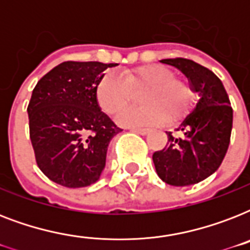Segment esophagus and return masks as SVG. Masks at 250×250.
Wrapping results in <instances>:
<instances>
[{
    "instance_id": "esophagus-1",
    "label": "esophagus",
    "mask_w": 250,
    "mask_h": 250,
    "mask_svg": "<svg viewBox=\"0 0 250 250\" xmlns=\"http://www.w3.org/2000/svg\"><path fill=\"white\" fill-rule=\"evenodd\" d=\"M132 131H135V132L140 133V135H148L149 132H150V129L149 128H139V127H133V128H131Z\"/></svg>"
}]
</instances>
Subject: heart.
I'll return each mask as SVG.
<instances>
[{
	"label": "heart",
	"instance_id": "obj_1",
	"mask_svg": "<svg viewBox=\"0 0 250 250\" xmlns=\"http://www.w3.org/2000/svg\"><path fill=\"white\" fill-rule=\"evenodd\" d=\"M146 88L141 94V107H129L117 117L125 127L174 125L189 111L194 93L186 80L175 78L174 71L162 64H144L127 70L123 78L109 72L98 80L96 98L105 113L113 115L131 100L132 92Z\"/></svg>",
	"mask_w": 250,
	"mask_h": 250
}]
</instances>
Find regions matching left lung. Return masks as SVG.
Wrapping results in <instances>:
<instances>
[{"mask_svg": "<svg viewBox=\"0 0 250 250\" xmlns=\"http://www.w3.org/2000/svg\"><path fill=\"white\" fill-rule=\"evenodd\" d=\"M182 71L198 100L184 117L175 137L166 132L168 143L153 154L158 176L175 187L202 182L221 166L229 145L232 129V107L225 86L209 68L186 58L162 60Z\"/></svg>", "mask_w": 250, "mask_h": 250, "instance_id": "1", "label": "left lung"}]
</instances>
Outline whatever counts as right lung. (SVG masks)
Returning <instances> with one entry per match:
<instances>
[{"label":"right lung","mask_w":250,"mask_h":250,"mask_svg":"<svg viewBox=\"0 0 250 250\" xmlns=\"http://www.w3.org/2000/svg\"><path fill=\"white\" fill-rule=\"evenodd\" d=\"M113 66L68 61L37 82L27 109L29 136L37 166L52 182L82 188L101 176L110 141L122 131L96 98L98 80Z\"/></svg>","instance_id":"right-lung-1"}]
</instances>
